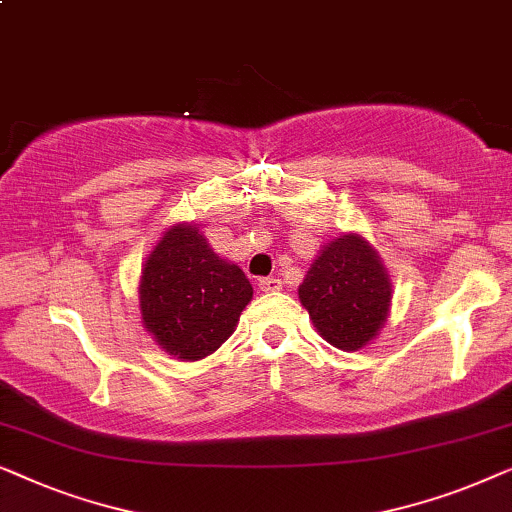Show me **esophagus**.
Returning a JSON list of instances; mask_svg holds the SVG:
<instances>
[{"mask_svg":"<svg viewBox=\"0 0 512 512\" xmlns=\"http://www.w3.org/2000/svg\"><path fill=\"white\" fill-rule=\"evenodd\" d=\"M259 290H262V292H278V290H283V283H280V280L273 278V276L262 278V280H259Z\"/></svg>","mask_w":512,"mask_h":512,"instance_id":"obj_1","label":"esophagus"}]
</instances>
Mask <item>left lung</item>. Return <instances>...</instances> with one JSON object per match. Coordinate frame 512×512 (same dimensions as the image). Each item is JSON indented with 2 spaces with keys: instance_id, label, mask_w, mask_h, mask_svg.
I'll return each mask as SVG.
<instances>
[{
  "instance_id": "left-lung-1",
  "label": "left lung",
  "mask_w": 512,
  "mask_h": 512,
  "mask_svg": "<svg viewBox=\"0 0 512 512\" xmlns=\"http://www.w3.org/2000/svg\"><path fill=\"white\" fill-rule=\"evenodd\" d=\"M299 299L327 343L355 352L383 329L392 283L369 241L343 234L315 257L299 285Z\"/></svg>"
}]
</instances>
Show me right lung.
I'll list each match as a JSON object with an SVG mask.
<instances>
[{"mask_svg": "<svg viewBox=\"0 0 512 512\" xmlns=\"http://www.w3.org/2000/svg\"><path fill=\"white\" fill-rule=\"evenodd\" d=\"M253 285L236 264L213 253L194 225L164 232L141 271L143 327L183 362H197L234 334Z\"/></svg>", "mask_w": 512, "mask_h": 512, "instance_id": "add662e5", "label": "right lung"}]
</instances>
